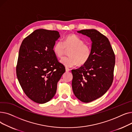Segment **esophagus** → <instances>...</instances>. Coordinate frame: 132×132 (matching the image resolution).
<instances>
[{"label":"esophagus","mask_w":132,"mask_h":132,"mask_svg":"<svg viewBox=\"0 0 132 132\" xmlns=\"http://www.w3.org/2000/svg\"><path fill=\"white\" fill-rule=\"evenodd\" d=\"M70 71V69H69V68H67V67H66V72H69Z\"/></svg>","instance_id":"obj_1"}]
</instances>
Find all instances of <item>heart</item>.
Here are the masks:
<instances>
[{
    "label": "heart",
    "mask_w": 132,
    "mask_h": 132,
    "mask_svg": "<svg viewBox=\"0 0 132 132\" xmlns=\"http://www.w3.org/2000/svg\"><path fill=\"white\" fill-rule=\"evenodd\" d=\"M84 40L75 34H69L64 39L63 42L58 40L53 46L54 54L59 58H62L69 50L70 56L61 60V63L67 67H72L78 64L82 66L89 61L91 56L92 50L89 45L84 43Z\"/></svg>",
    "instance_id": "obj_1"
}]
</instances>
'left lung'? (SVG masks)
Wrapping results in <instances>:
<instances>
[{
	"label": "left lung",
	"mask_w": 132,
	"mask_h": 132,
	"mask_svg": "<svg viewBox=\"0 0 132 132\" xmlns=\"http://www.w3.org/2000/svg\"><path fill=\"white\" fill-rule=\"evenodd\" d=\"M90 37V58L86 64L72 70V89L81 102L89 103L102 96L111 86L113 80L115 55L108 38L95 29L77 31Z\"/></svg>",
	"instance_id": "obj_1"
}]
</instances>
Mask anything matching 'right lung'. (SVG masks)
Listing matches in <instances>:
<instances>
[{"mask_svg": "<svg viewBox=\"0 0 132 132\" xmlns=\"http://www.w3.org/2000/svg\"><path fill=\"white\" fill-rule=\"evenodd\" d=\"M59 37L57 31L37 29L23 40L20 47L16 68L18 81L25 94L39 104L53 97L57 83L65 72L53 51Z\"/></svg>", "mask_w": 132, "mask_h": 132, "instance_id": "right-lung-1", "label": "right lung"}]
</instances>
